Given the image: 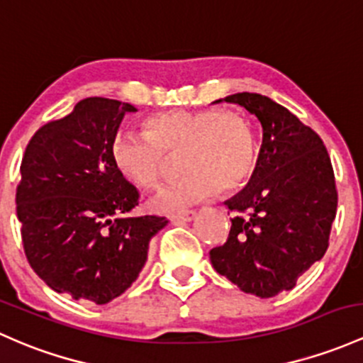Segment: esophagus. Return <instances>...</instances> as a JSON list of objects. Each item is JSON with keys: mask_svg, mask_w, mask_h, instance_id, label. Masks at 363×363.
<instances>
[{"mask_svg": "<svg viewBox=\"0 0 363 363\" xmlns=\"http://www.w3.org/2000/svg\"><path fill=\"white\" fill-rule=\"evenodd\" d=\"M169 218L173 221H192L196 218V211H180L169 214Z\"/></svg>", "mask_w": 363, "mask_h": 363, "instance_id": "obj_1", "label": "esophagus"}]
</instances>
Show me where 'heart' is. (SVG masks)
Returning <instances> with one entry per match:
<instances>
[{"label":"heart","instance_id":"obj_1","mask_svg":"<svg viewBox=\"0 0 363 363\" xmlns=\"http://www.w3.org/2000/svg\"><path fill=\"white\" fill-rule=\"evenodd\" d=\"M180 155L185 174L162 189L152 204L173 211L221 192H235L251 180L258 162L252 123L220 108H174L145 121V133L123 131L112 142V161L128 182L152 189Z\"/></svg>","mask_w":363,"mask_h":363}]
</instances>
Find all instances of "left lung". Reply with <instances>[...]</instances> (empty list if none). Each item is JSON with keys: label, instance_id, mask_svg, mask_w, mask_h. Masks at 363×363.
<instances>
[{"label": "left lung", "instance_id": "left-lung-1", "mask_svg": "<svg viewBox=\"0 0 363 363\" xmlns=\"http://www.w3.org/2000/svg\"><path fill=\"white\" fill-rule=\"evenodd\" d=\"M223 100L258 118L263 142L247 186L225 202L235 211L227 242L209 258L240 291L272 298L291 291L329 247L337 209L333 164L320 136L268 96L244 91Z\"/></svg>", "mask_w": 363, "mask_h": 363}]
</instances>
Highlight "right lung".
<instances>
[{
	"label": "right lung",
	"instance_id": "obj_1",
	"mask_svg": "<svg viewBox=\"0 0 363 363\" xmlns=\"http://www.w3.org/2000/svg\"><path fill=\"white\" fill-rule=\"evenodd\" d=\"M130 104L91 96L34 133L21 164L17 216L33 270L57 292L105 305L142 272L162 216H133L140 194L112 161Z\"/></svg>",
	"mask_w": 363,
	"mask_h": 363
}]
</instances>
